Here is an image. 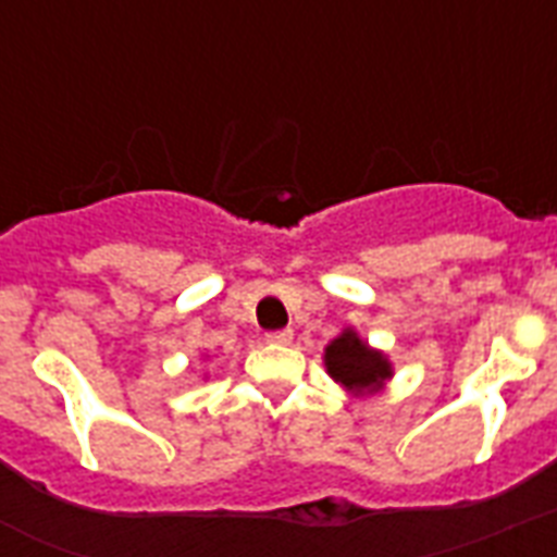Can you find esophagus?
<instances>
[{
	"mask_svg": "<svg viewBox=\"0 0 557 557\" xmlns=\"http://www.w3.org/2000/svg\"><path fill=\"white\" fill-rule=\"evenodd\" d=\"M292 338H295V332L292 330H277V332H269V335H265V341H269V344H277V347H288V344H292Z\"/></svg>",
	"mask_w": 557,
	"mask_h": 557,
	"instance_id": "obj_1",
	"label": "esophagus"
}]
</instances>
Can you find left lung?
I'll list each match as a JSON object with an SVG mask.
<instances>
[{
  "instance_id": "8db88e82",
  "label": "left lung",
  "mask_w": 557,
  "mask_h": 557,
  "mask_svg": "<svg viewBox=\"0 0 557 557\" xmlns=\"http://www.w3.org/2000/svg\"><path fill=\"white\" fill-rule=\"evenodd\" d=\"M323 367L335 384L352 396H372L393 379V364L381 349L370 347L352 326L335 335L323 349Z\"/></svg>"
}]
</instances>
